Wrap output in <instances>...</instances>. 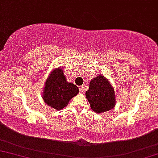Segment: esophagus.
Instances as JSON below:
<instances>
[{"mask_svg":"<svg viewBox=\"0 0 158 158\" xmlns=\"http://www.w3.org/2000/svg\"><path fill=\"white\" fill-rule=\"evenodd\" d=\"M86 88H87V86H86L85 85H81V87H79V92H80L81 93H83L84 92H85Z\"/></svg>","mask_w":158,"mask_h":158,"instance_id":"1","label":"esophagus"}]
</instances>
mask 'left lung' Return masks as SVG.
<instances>
[{
	"instance_id": "obj_1",
	"label": "left lung",
	"mask_w": 158,
	"mask_h": 158,
	"mask_svg": "<svg viewBox=\"0 0 158 158\" xmlns=\"http://www.w3.org/2000/svg\"><path fill=\"white\" fill-rule=\"evenodd\" d=\"M85 95L91 109L97 113L106 112L115 106V94L113 87L102 75L92 79Z\"/></svg>"
}]
</instances>
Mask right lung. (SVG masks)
I'll return each instance as SVG.
<instances>
[{"label":"right lung","instance_id":"add662e5","mask_svg":"<svg viewBox=\"0 0 158 158\" xmlns=\"http://www.w3.org/2000/svg\"><path fill=\"white\" fill-rule=\"evenodd\" d=\"M78 93L79 88L73 83L68 82L63 70L56 69L46 81L43 99L48 106L60 110Z\"/></svg>","mask_w":158,"mask_h":158}]
</instances>
